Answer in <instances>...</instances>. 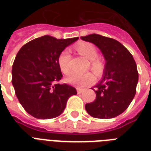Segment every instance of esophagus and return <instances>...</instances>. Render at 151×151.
<instances>
[{"label": "esophagus", "instance_id": "esophagus-1", "mask_svg": "<svg viewBox=\"0 0 151 151\" xmlns=\"http://www.w3.org/2000/svg\"><path fill=\"white\" fill-rule=\"evenodd\" d=\"M76 90L78 93H81L83 91V89H82V88L80 87H76Z\"/></svg>", "mask_w": 151, "mask_h": 151}]
</instances>
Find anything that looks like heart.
I'll return each instance as SVG.
<instances>
[{
    "instance_id": "1",
    "label": "heart",
    "mask_w": 151,
    "mask_h": 151,
    "mask_svg": "<svg viewBox=\"0 0 151 151\" xmlns=\"http://www.w3.org/2000/svg\"><path fill=\"white\" fill-rule=\"evenodd\" d=\"M78 52L86 58L90 60V67L96 76H101L104 72L105 65L101 59L98 58V51L93 44L89 42H81L76 46ZM71 55L68 50H62L58 58L59 68L64 74H68L70 71L69 61ZM94 80V76L92 72H71L66 78V82L69 84L79 86H84Z\"/></svg>"
}]
</instances>
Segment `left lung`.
Wrapping results in <instances>:
<instances>
[{
  "mask_svg": "<svg viewBox=\"0 0 151 151\" xmlns=\"http://www.w3.org/2000/svg\"><path fill=\"white\" fill-rule=\"evenodd\" d=\"M101 50L106 60L104 77L91 88L96 99L85 105L88 114L96 119H112L127 109L134 98L138 71L131 53L116 40L99 34L80 37Z\"/></svg>",
  "mask_w": 151,
  "mask_h": 151,
  "instance_id": "left-lung-1",
  "label": "left lung"
}]
</instances>
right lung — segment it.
Returning a JSON list of instances; mask_svg holds the SVG:
<instances>
[{"label":"right lung","mask_w":151,"mask_h":151,"mask_svg":"<svg viewBox=\"0 0 151 151\" xmlns=\"http://www.w3.org/2000/svg\"><path fill=\"white\" fill-rule=\"evenodd\" d=\"M79 39H56L48 35L26 43L12 65V82L19 103L36 119L56 118L63 112L76 88L59 84L62 79L58 63L60 53Z\"/></svg>","instance_id":"obj_1"}]
</instances>
